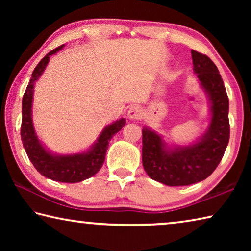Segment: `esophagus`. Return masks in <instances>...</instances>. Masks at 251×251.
<instances>
[{
	"mask_svg": "<svg viewBox=\"0 0 251 251\" xmlns=\"http://www.w3.org/2000/svg\"><path fill=\"white\" fill-rule=\"evenodd\" d=\"M127 115L130 118V120H141L143 117V110L137 105L131 106V107L128 109V113Z\"/></svg>",
	"mask_w": 251,
	"mask_h": 251,
	"instance_id": "esophagus-1",
	"label": "esophagus"
}]
</instances>
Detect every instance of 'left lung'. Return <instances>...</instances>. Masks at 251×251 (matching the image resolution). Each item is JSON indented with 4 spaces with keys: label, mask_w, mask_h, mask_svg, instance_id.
<instances>
[{
    "label": "left lung",
    "mask_w": 251,
    "mask_h": 251,
    "mask_svg": "<svg viewBox=\"0 0 251 251\" xmlns=\"http://www.w3.org/2000/svg\"><path fill=\"white\" fill-rule=\"evenodd\" d=\"M194 73L209 104V124L201 137L185 145L165 142L147 126L143 127V166L151 179L167 186H187L206 179L222 160L230 127L229 100L217 66L211 59L192 50Z\"/></svg>",
    "instance_id": "obj_1"
}]
</instances>
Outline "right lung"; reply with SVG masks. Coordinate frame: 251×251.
<instances>
[{
	"label": "right lung",
	"instance_id": "1",
	"mask_svg": "<svg viewBox=\"0 0 251 251\" xmlns=\"http://www.w3.org/2000/svg\"><path fill=\"white\" fill-rule=\"evenodd\" d=\"M64 45L50 50L41 59L33 71L31 80L26 87L22 100V126L21 137L24 150L29 160L41 175L49 179L61 182H79L94 176L103 166L106 151L109 141L126 124L125 118H120L109 124L100 131L94 144L88 150L76 154H56L44 146L37 137L32 118V106L34 96V86L48 66L50 55L56 54Z\"/></svg>",
	"mask_w": 251,
	"mask_h": 251
}]
</instances>
